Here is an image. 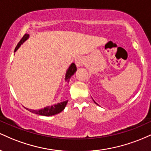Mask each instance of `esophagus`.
I'll return each mask as SVG.
<instances>
[{"label": "esophagus", "instance_id": "esophagus-1", "mask_svg": "<svg viewBox=\"0 0 151 151\" xmlns=\"http://www.w3.org/2000/svg\"><path fill=\"white\" fill-rule=\"evenodd\" d=\"M74 62H75V65L77 67H80L82 65L83 62H84V59L81 58V57H77V58H75Z\"/></svg>", "mask_w": 151, "mask_h": 151}]
</instances>
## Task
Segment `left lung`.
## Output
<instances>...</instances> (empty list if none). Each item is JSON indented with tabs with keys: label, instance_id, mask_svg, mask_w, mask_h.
<instances>
[{
	"label": "left lung",
	"instance_id": "obj_1",
	"mask_svg": "<svg viewBox=\"0 0 151 151\" xmlns=\"http://www.w3.org/2000/svg\"><path fill=\"white\" fill-rule=\"evenodd\" d=\"M93 102H94V103H95V104H96V102H95V101H94V100H93ZM97 105H98V104H97Z\"/></svg>",
	"mask_w": 151,
	"mask_h": 151
}]
</instances>
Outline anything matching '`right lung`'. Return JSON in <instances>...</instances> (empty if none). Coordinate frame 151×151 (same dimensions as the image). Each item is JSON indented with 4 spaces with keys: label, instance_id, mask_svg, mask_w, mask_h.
<instances>
[{
    "label": "right lung",
    "instance_id": "obj_1",
    "mask_svg": "<svg viewBox=\"0 0 151 151\" xmlns=\"http://www.w3.org/2000/svg\"><path fill=\"white\" fill-rule=\"evenodd\" d=\"M29 36H30L29 35V34L26 33L25 35L22 37V39L20 40V42H19L18 43V45H17L16 47H15V52L17 51V50L20 47V45H21L22 43L25 42V41L28 39ZM76 71H77V67H76L75 64L72 63L70 67H69V68L67 69V72H66L65 81H67V82H69V81H70V78L74 75V74L75 73ZM67 102H68V101L60 102V103L57 104H54V105L50 106L45 107L44 109H39V110H32V109H29L27 108L26 109H27V110L30 111V112H32V113L39 114V115H42V116H50L55 115V114H58L59 113H60V112H62V111L65 109Z\"/></svg>",
    "mask_w": 151,
    "mask_h": 151
}]
</instances>
